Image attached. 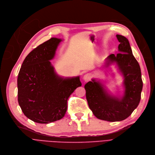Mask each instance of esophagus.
<instances>
[{"label":"esophagus","instance_id":"1","mask_svg":"<svg viewBox=\"0 0 155 155\" xmlns=\"http://www.w3.org/2000/svg\"><path fill=\"white\" fill-rule=\"evenodd\" d=\"M91 74L90 73H87V74H86L84 75L83 76V79L85 82H87V81H89L91 79Z\"/></svg>","mask_w":155,"mask_h":155}]
</instances>
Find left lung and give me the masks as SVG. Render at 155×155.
I'll return each mask as SVG.
<instances>
[{
    "mask_svg": "<svg viewBox=\"0 0 155 155\" xmlns=\"http://www.w3.org/2000/svg\"><path fill=\"white\" fill-rule=\"evenodd\" d=\"M120 42V53L110 54L107 58V65L116 62L124 76L126 92L120 100L106 93L98 82L89 81L84 85L88 105L98 119L109 122L121 121L127 119L138 106L141 100L143 81L139 64L132 52L128 40L117 35Z\"/></svg>",
    "mask_w": 155,
    "mask_h": 155,
    "instance_id": "left-lung-1",
    "label": "left lung"
}]
</instances>
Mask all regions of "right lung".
<instances>
[{
	"instance_id": "right-lung-1",
	"label": "right lung",
	"mask_w": 155,
	"mask_h": 155,
	"mask_svg": "<svg viewBox=\"0 0 155 155\" xmlns=\"http://www.w3.org/2000/svg\"><path fill=\"white\" fill-rule=\"evenodd\" d=\"M61 39L51 38L34 48L22 64L18 77V100L30 120L48 124L63 118L70 95L81 86L79 77L64 79L56 75L50 60Z\"/></svg>"
}]
</instances>
